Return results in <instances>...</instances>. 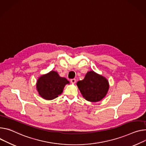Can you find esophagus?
Segmentation results:
<instances>
[{
  "instance_id": "1",
  "label": "esophagus",
  "mask_w": 146,
  "mask_h": 146,
  "mask_svg": "<svg viewBox=\"0 0 146 146\" xmlns=\"http://www.w3.org/2000/svg\"><path fill=\"white\" fill-rule=\"evenodd\" d=\"M70 82H71L72 84H74V83H76V79H74V78L71 79V80H70Z\"/></svg>"
}]
</instances>
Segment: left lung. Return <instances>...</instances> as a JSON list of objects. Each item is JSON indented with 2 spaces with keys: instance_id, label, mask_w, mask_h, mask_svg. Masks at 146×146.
<instances>
[{
  "instance_id": "8db88e82",
  "label": "left lung",
  "mask_w": 146,
  "mask_h": 146,
  "mask_svg": "<svg viewBox=\"0 0 146 146\" xmlns=\"http://www.w3.org/2000/svg\"><path fill=\"white\" fill-rule=\"evenodd\" d=\"M77 86L85 100L92 102L102 100L110 88L107 79L93 70L88 72L83 80L77 83Z\"/></svg>"
}]
</instances>
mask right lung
Wrapping results in <instances>:
<instances>
[{"label":"right lung","instance_id":"1","mask_svg":"<svg viewBox=\"0 0 146 146\" xmlns=\"http://www.w3.org/2000/svg\"><path fill=\"white\" fill-rule=\"evenodd\" d=\"M69 82L64 77L59 76L57 72L52 70L38 78L36 88L39 95L46 100H52L60 95L66 84Z\"/></svg>","mask_w":146,"mask_h":146}]
</instances>
